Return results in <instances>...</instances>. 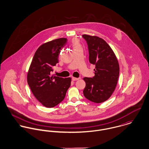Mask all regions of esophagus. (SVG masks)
Listing matches in <instances>:
<instances>
[{"instance_id": "obj_1", "label": "esophagus", "mask_w": 149, "mask_h": 149, "mask_svg": "<svg viewBox=\"0 0 149 149\" xmlns=\"http://www.w3.org/2000/svg\"><path fill=\"white\" fill-rule=\"evenodd\" d=\"M80 79V78H76V77H72V80L73 81H77V80H79Z\"/></svg>"}]
</instances>
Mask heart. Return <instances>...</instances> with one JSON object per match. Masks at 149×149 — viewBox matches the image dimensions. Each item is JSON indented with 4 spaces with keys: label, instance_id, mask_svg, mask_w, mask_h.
I'll return each mask as SVG.
<instances>
[{
    "label": "heart",
    "instance_id": "b5f03b06",
    "mask_svg": "<svg viewBox=\"0 0 149 149\" xmlns=\"http://www.w3.org/2000/svg\"><path fill=\"white\" fill-rule=\"evenodd\" d=\"M72 46L74 50L77 49H82V46L77 39H74L72 41Z\"/></svg>",
    "mask_w": 149,
    "mask_h": 149
}]
</instances>
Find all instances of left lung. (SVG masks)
<instances>
[{
  "mask_svg": "<svg viewBox=\"0 0 149 149\" xmlns=\"http://www.w3.org/2000/svg\"><path fill=\"white\" fill-rule=\"evenodd\" d=\"M89 50V63L95 65V76L84 77L83 91L85 97L96 103L108 100L115 89L119 75V65L116 57L102 38L84 34Z\"/></svg>",
  "mask_w": 149,
  "mask_h": 149,
  "instance_id": "left-lung-1",
  "label": "left lung"
}]
</instances>
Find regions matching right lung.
<instances>
[{
  "label": "right lung",
  "mask_w": 149,
  "mask_h": 149,
  "mask_svg": "<svg viewBox=\"0 0 149 149\" xmlns=\"http://www.w3.org/2000/svg\"><path fill=\"white\" fill-rule=\"evenodd\" d=\"M67 39H56L41 45L36 52L30 64L27 80L35 97L47 108L60 103L70 86L71 78L52 76L53 66L58 63L61 50Z\"/></svg>",
  "instance_id": "right-lung-1"
}]
</instances>
